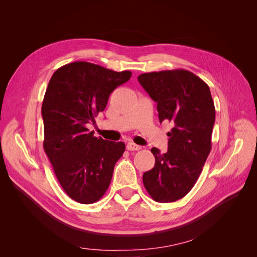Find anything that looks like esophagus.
I'll return each instance as SVG.
<instances>
[{"label": "esophagus", "instance_id": "esophagus-1", "mask_svg": "<svg viewBox=\"0 0 257 257\" xmlns=\"http://www.w3.org/2000/svg\"><path fill=\"white\" fill-rule=\"evenodd\" d=\"M141 148H142L141 146H138V145H136L134 143H128L126 145V149L128 151H138V150H141Z\"/></svg>", "mask_w": 257, "mask_h": 257}]
</instances>
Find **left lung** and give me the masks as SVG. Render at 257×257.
Returning a JSON list of instances; mask_svg holds the SVG:
<instances>
[{
  "mask_svg": "<svg viewBox=\"0 0 257 257\" xmlns=\"http://www.w3.org/2000/svg\"><path fill=\"white\" fill-rule=\"evenodd\" d=\"M138 81L158 103L159 120L173 123L168 150L152 148L155 164L143 176L150 196L173 203L188 194L211 151L215 109L208 84L185 69L146 73Z\"/></svg>",
  "mask_w": 257,
  "mask_h": 257,
  "instance_id": "obj_1",
  "label": "left lung"
}]
</instances>
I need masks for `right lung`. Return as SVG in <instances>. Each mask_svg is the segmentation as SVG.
Segmentation results:
<instances>
[{
	"mask_svg": "<svg viewBox=\"0 0 257 257\" xmlns=\"http://www.w3.org/2000/svg\"><path fill=\"white\" fill-rule=\"evenodd\" d=\"M131 76L130 71L73 62L57 69L48 83L42 106L44 150L61 186L77 203L102 198L125 150L122 142L95 137L87 124L95 122L110 93Z\"/></svg>",
	"mask_w": 257,
	"mask_h": 257,
	"instance_id": "obj_1",
	"label": "right lung"
}]
</instances>
